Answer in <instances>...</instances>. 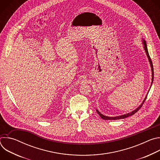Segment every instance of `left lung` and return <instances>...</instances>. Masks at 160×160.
<instances>
[{
	"label": "left lung",
	"instance_id": "left-lung-1",
	"mask_svg": "<svg viewBox=\"0 0 160 160\" xmlns=\"http://www.w3.org/2000/svg\"><path fill=\"white\" fill-rule=\"evenodd\" d=\"M142 42H143L142 43H143V45H144V49L145 52H146V55H147V56H148V59H149V63H150L151 67V71H152V82H151V87L152 83V82H153V79H154L153 66H152V61H151V58H150V56H149V52H148V48H147V44H146V40H144V39H142ZM146 98H147V96H146V97L144 98V101H142V104H141L138 108H137L135 110L132 111V112H128V113H127V114H125V115H123L117 116V117H106V116L103 115L102 114H101L98 109H96V111H97V112L99 114V115L103 120H119V119H123V118H127V117H130V116H132V115H134V114H135L136 112H138V111L140 109V108L142 107V106L143 105V104L144 103V101H146Z\"/></svg>",
	"mask_w": 160,
	"mask_h": 160
}]
</instances>
